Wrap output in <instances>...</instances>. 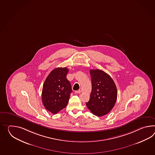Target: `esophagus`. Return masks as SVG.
Here are the masks:
<instances>
[{
	"label": "esophagus",
	"mask_w": 155,
	"mask_h": 155,
	"mask_svg": "<svg viewBox=\"0 0 155 155\" xmlns=\"http://www.w3.org/2000/svg\"><path fill=\"white\" fill-rule=\"evenodd\" d=\"M81 91L80 90H78V91H76V92H75V93H76V94H81Z\"/></svg>",
	"instance_id": "1"
}]
</instances>
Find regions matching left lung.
<instances>
[{
	"label": "left lung",
	"instance_id": "obj_1",
	"mask_svg": "<svg viewBox=\"0 0 155 155\" xmlns=\"http://www.w3.org/2000/svg\"><path fill=\"white\" fill-rule=\"evenodd\" d=\"M92 91L90 98L86 102L88 109L97 117L109 113L113 108L117 98V88L113 79L100 69H91Z\"/></svg>",
	"mask_w": 155,
	"mask_h": 155
}]
</instances>
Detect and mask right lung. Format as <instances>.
Instances as JSON below:
<instances>
[{"instance_id":"right-lung-1","label":"right lung","mask_w":155,"mask_h":155,"mask_svg":"<svg viewBox=\"0 0 155 155\" xmlns=\"http://www.w3.org/2000/svg\"><path fill=\"white\" fill-rule=\"evenodd\" d=\"M68 71L66 67L53 69L43 84L42 101L51 113H58L68 104L72 92L71 83L66 77Z\"/></svg>"}]
</instances>
